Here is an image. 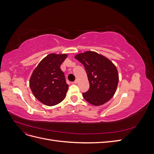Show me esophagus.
Wrapping results in <instances>:
<instances>
[{
    "mask_svg": "<svg viewBox=\"0 0 154 154\" xmlns=\"http://www.w3.org/2000/svg\"><path fill=\"white\" fill-rule=\"evenodd\" d=\"M78 80H76L72 83H74V84H76V83H78Z\"/></svg>",
    "mask_w": 154,
    "mask_h": 154,
    "instance_id": "1",
    "label": "esophagus"
}]
</instances>
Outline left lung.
I'll list each match as a JSON object with an SVG mask.
<instances>
[{"label": "left lung", "mask_w": 154, "mask_h": 154, "mask_svg": "<svg viewBox=\"0 0 154 154\" xmlns=\"http://www.w3.org/2000/svg\"><path fill=\"white\" fill-rule=\"evenodd\" d=\"M75 58L85 69L89 89L83 93L84 99L94 106L103 105L114 95L119 81L118 72L109 59L94 51L78 54Z\"/></svg>", "instance_id": "8db88e82"}]
</instances>
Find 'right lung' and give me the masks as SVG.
I'll list each match as a JSON object with an SVG mask.
<instances>
[{
	"instance_id": "right-lung-1",
	"label": "right lung",
	"mask_w": 154,
	"mask_h": 154,
	"mask_svg": "<svg viewBox=\"0 0 154 154\" xmlns=\"http://www.w3.org/2000/svg\"><path fill=\"white\" fill-rule=\"evenodd\" d=\"M67 57V54H49L41 60L31 74V90L36 98L45 105H57L66 96L69 85L60 66Z\"/></svg>"
}]
</instances>
